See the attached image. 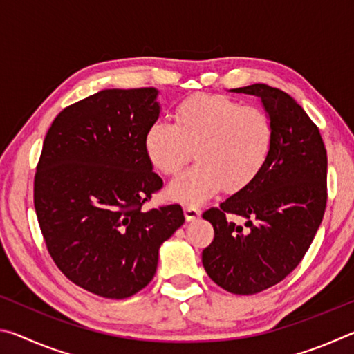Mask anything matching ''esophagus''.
I'll use <instances>...</instances> for the list:
<instances>
[{
    "instance_id": "1",
    "label": "esophagus",
    "mask_w": 354,
    "mask_h": 354,
    "mask_svg": "<svg viewBox=\"0 0 354 354\" xmlns=\"http://www.w3.org/2000/svg\"><path fill=\"white\" fill-rule=\"evenodd\" d=\"M184 215H185V220H187V221H195V220H198L201 217V211L195 206H185L184 207Z\"/></svg>"
}]
</instances>
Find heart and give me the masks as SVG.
<instances>
[{
    "label": "heart",
    "mask_w": 354,
    "mask_h": 354,
    "mask_svg": "<svg viewBox=\"0 0 354 354\" xmlns=\"http://www.w3.org/2000/svg\"><path fill=\"white\" fill-rule=\"evenodd\" d=\"M159 171L176 175L195 156L198 164L170 183L171 200L198 205L221 189L236 192L266 167L273 145L270 117L223 95H195L176 107L175 122L156 120L143 137Z\"/></svg>",
    "instance_id": "1"
}]
</instances>
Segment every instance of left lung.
Returning <instances> with one entry per match:
<instances>
[{
	"label": "left lung",
	"mask_w": 354,
	"mask_h": 354,
	"mask_svg": "<svg viewBox=\"0 0 354 354\" xmlns=\"http://www.w3.org/2000/svg\"><path fill=\"white\" fill-rule=\"evenodd\" d=\"M230 92L262 101L273 145L247 187L203 214L215 232L203 267L221 289L253 295L283 281L313 243L326 207L328 158L319 128L290 95L267 84ZM226 213L241 214L249 230L226 221Z\"/></svg>",
	"instance_id": "8db88e82"
}]
</instances>
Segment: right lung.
Returning <instances> with one entry per match:
<instances>
[{"mask_svg": "<svg viewBox=\"0 0 354 354\" xmlns=\"http://www.w3.org/2000/svg\"><path fill=\"white\" fill-rule=\"evenodd\" d=\"M159 91L104 88L55 118L34 179V206L53 261L95 295L122 299L153 279L181 206L142 211L162 187L143 145Z\"/></svg>", "mask_w": 354, "mask_h": 354, "instance_id": "add662e5", "label": "right lung"}]
</instances>
